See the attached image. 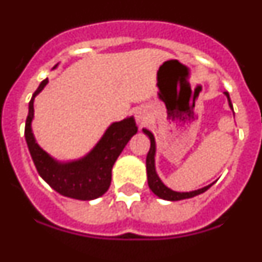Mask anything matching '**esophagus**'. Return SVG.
<instances>
[{"mask_svg": "<svg viewBox=\"0 0 262 262\" xmlns=\"http://www.w3.org/2000/svg\"><path fill=\"white\" fill-rule=\"evenodd\" d=\"M149 117H150V114H149L146 107H138L137 111L135 112V120L136 122L140 125L146 124V122L149 121Z\"/></svg>", "mask_w": 262, "mask_h": 262, "instance_id": "esophagus-1", "label": "esophagus"}]
</instances>
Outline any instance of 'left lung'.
<instances>
[{
  "label": "left lung",
  "mask_w": 262,
  "mask_h": 262,
  "mask_svg": "<svg viewBox=\"0 0 262 262\" xmlns=\"http://www.w3.org/2000/svg\"><path fill=\"white\" fill-rule=\"evenodd\" d=\"M228 98V102H229L230 109L233 111L232 102H230L229 93L225 92L224 93ZM145 135L148 136L149 140H150V149L148 151V156H146V174H148V185L150 188V190L155 193L156 195H158L160 199L166 200V201H179V200H185V199H192L194 195H199L201 193L206 192L213 184L208 186H204L201 189H197V190H192V192H174L170 188L165 185L164 182L161 181V179L158 177L157 172H156V164H155V156H156V141H155V136L148 129H142Z\"/></svg>",
  "instance_id": "1"
}]
</instances>
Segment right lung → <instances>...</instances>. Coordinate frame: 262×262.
Segmentation results:
<instances>
[{
	"instance_id": "1",
	"label": "right lung",
	"mask_w": 262,
	"mask_h": 262,
	"mask_svg": "<svg viewBox=\"0 0 262 262\" xmlns=\"http://www.w3.org/2000/svg\"><path fill=\"white\" fill-rule=\"evenodd\" d=\"M46 85L48 78L39 83L33 94L25 124V140L37 172L57 193L65 197L82 201L98 199L111 186L114 162L124 150L125 145L137 133L138 127L136 126L135 118L127 117L113 122L86 156L72 161H58L37 144L32 130L34 98Z\"/></svg>"
}]
</instances>
